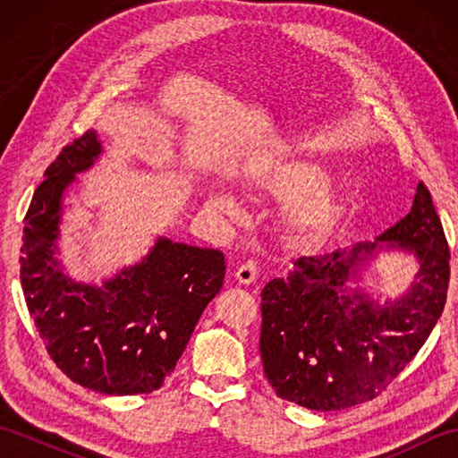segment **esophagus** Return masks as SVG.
<instances>
[{
  "mask_svg": "<svg viewBox=\"0 0 458 458\" xmlns=\"http://www.w3.org/2000/svg\"><path fill=\"white\" fill-rule=\"evenodd\" d=\"M258 277V269L251 264H244L236 269V281L240 285H251Z\"/></svg>",
  "mask_w": 458,
  "mask_h": 458,
  "instance_id": "34e87169",
  "label": "esophagus"
}]
</instances>
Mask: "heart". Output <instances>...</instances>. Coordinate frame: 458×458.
Returning a JSON list of instances; mask_svg holds the SVG:
<instances>
[{"label":"heart","instance_id":"heart-1","mask_svg":"<svg viewBox=\"0 0 458 458\" xmlns=\"http://www.w3.org/2000/svg\"><path fill=\"white\" fill-rule=\"evenodd\" d=\"M251 199L284 202L276 218L281 244L289 250H315L333 236L350 204V192L330 179V171L310 155L295 149L267 151L251 157L242 179ZM208 204L230 210L220 192H208Z\"/></svg>","mask_w":458,"mask_h":458}]
</instances>
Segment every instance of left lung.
<instances>
[{
	"label": "left lung",
	"instance_id": "1",
	"mask_svg": "<svg viewBox=\"0 0 458 458\" xmlns=\"http://www.w3.org/2000/svg\"><path fill=\"white\" fill-rule=\"evenodd\" d=\"M410 255L416 274L402 294H374L365 276L379 255ZM449 248L431 194L417 184L405 218L374 242L301 258L261 291L259 352L279 397L336 411L372 400L411 362L439 320Z\"/></svg>",
	"mask_w": 458,
	"mask_h": 458
}]
</instances>
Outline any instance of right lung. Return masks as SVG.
Masks as SVG:
<instances>
[{
	"instance_id": "1",
	"label": "right lung",
	"mask_w": 458,
	"mask_h": 458,
	"mask_svg": "<svg viewBox=\"0 0 458 458\" xmlns=\"http://www.w3.org/2000/svg\"><path fill=\"white\" fill-rule=\"evenodd\" d=\"M104 148L94 130L66 145L27 210L21 287L56 366L89 390L149 394L169 376L202 310L224 284V256L157 236L148 254L110 277L76 281L61 254L64 200Z\"/></svg>"
}]
</instances>
